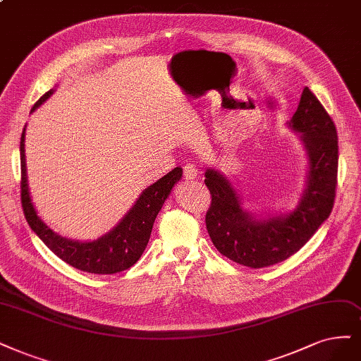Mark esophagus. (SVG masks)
<instances>
[{
	"mask_svg": "<svg viewBox=\"0 0 361 361\" xmlns=\"http://www.w3.org/2000/svg\"><path fill=\"white\" fill-rule=\"evenodd\" d=\"M197 176H198V169L194 166V164H185V167H183V178L186 179V180H194V179H197Z\"/></svg>",
	"mask_w": 361,
	"mask_h": 361,
	"instance_id": "1",
	"label": "esophagus"
}]
</instances>
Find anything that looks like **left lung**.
Masks as SVG:
<instances>
[{
	"label": "left lung",
	"mask_w": 361,
	"mask_h": 361,
	"mask_svg": "<svg viewBox=\"0 0 361 361\" xmlns=\"http://www.w3.org/2000/svg\"><path fill=\"white\" fill-rule=\"evenodd\" d=\"M287 127L300 137L307 161L305 188L293 209L251 212L222 171H204V183L212 194L207 233L222 255L246 267L261 269L290 258L331 214L338 183V133L307 86Z\"/></svg>",
	"instance_id": "1"
}]
</instances>
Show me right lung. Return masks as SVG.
Wrapping results in <instances>:
<instances>
[{
	"label": "right lung",
	"instance_id": "1",
	"mask_svg": "<svg viewBox=\"0 0 361 361\" xmlns=\"http://www.w3.org/2000/svg\"><path fill=\"white\" fill-rule=\"evenodd\" d=\"M55 90L47 91L31 109V114L39 109ZM25 126L20 137V167H22V207L31 230L56 257L67 264L82 271L97 275H111L137 263L151 238L157 215L159 214L173 186L182 179V169L176 167L142 191L128 212L116 226L95 240H73L62 238L42 219L32 203L28 175L27 157H25Z\"/></svg>",
	"mask_w": 361,
	"mask_h": 361
}]
</instances>
